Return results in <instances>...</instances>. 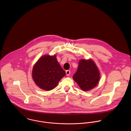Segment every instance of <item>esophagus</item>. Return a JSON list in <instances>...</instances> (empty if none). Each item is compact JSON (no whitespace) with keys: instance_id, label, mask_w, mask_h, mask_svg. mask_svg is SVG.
Instances as JSON below:
<instances>
[{"instance_id":"obj_1","label":"esophagus","mask_w":131,"mask_h":131,"mask_svg":"<svg viewBox=\"0 0 131 131\" xmlns=\"http://www.w3.org/2000/svg\"><path fill=\"white\" fill-rule=\"evenodd\" d=\"M66 75H69L70 74V73H71L70 70H67L66 71Z\"/></svg>"}]
</instances>
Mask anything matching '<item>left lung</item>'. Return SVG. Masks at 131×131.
Here are the masks:
<instances>
[{"label": "left lung", "instance_id": "1", "mask_svg": "<svg viewBox=\"0 0 131 131\" xmlns=\"http://www.w3.org/2000/svg\"><path fill=\"white\" fill-rule=\"evenodd\" d=\"M82 90L88 91L95 87L100 80L99 70L91 59H81L73 77Z\"/></svg>", "mask_w": 131, "mask_h": 131}]
</instances>
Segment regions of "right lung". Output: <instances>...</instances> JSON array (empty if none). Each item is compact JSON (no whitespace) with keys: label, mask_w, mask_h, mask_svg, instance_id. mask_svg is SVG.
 Masks as SVG:
<instances>
[{"label":"right lung","mask_w":131,"mask_h":131,"mask_svg":"<svg viewBox=\"0 0 131 131\" xmlns=\"http://www.w3.org/2000/svg\"><path fill=\"white\" fill-rule=\"evenodd\" d=\"M65 75L66 72L57 61L56 55L41 57L32 71L33 79L36 85L46 91L55 88Z\"/></svg>","instance_id":"right-lung-1"}]
</instances>
